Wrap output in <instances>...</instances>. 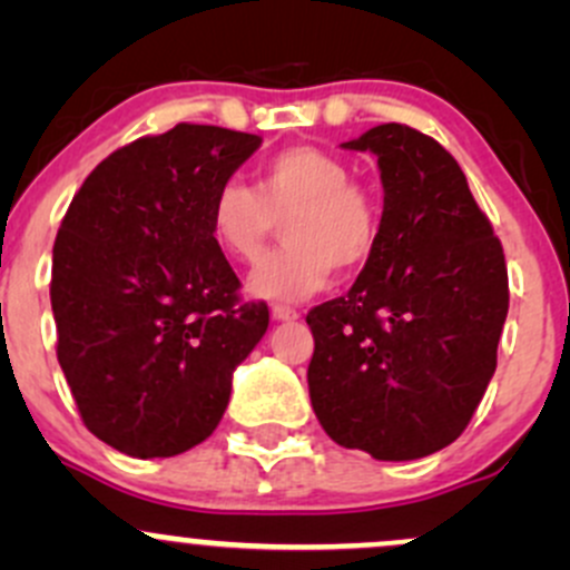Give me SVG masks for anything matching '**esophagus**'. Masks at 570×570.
<instances>
[{
  "mask_svg": "<svg viewBox=\"0 0 570 570\" xmlns=\"http://www.w3.org/2000/svg\"><path fill=\"white\" fill-rule=\"evenodd\" d=\"M301 314L295 312V308H286V306H275L273 308V320L275 322H295Z\"/></svg>",
  "mask_w": 570,
  "mask_h": 570,
  "instance_id": "esophagus-1",
  "label": "esophagus"
}]
</instances>
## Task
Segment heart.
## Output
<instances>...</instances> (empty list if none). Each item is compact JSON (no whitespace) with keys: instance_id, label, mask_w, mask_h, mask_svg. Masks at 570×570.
<instances>
[{"instance_id":"heart-1","label":"heart","mask_w":570,"mask_h":570,"mask_svg":"<svg viewBox=\"0 0 570 570\" xmlns=\"http://www.w3.org/2000/svg\"><path fill=\"white\" fill-rule=\"evenodd\" d=\"M347 165L312 146L275 154L258 168L256 193L228 178L209 200V232L228 258L256 264L284 222L286 248L250 278L256 297L301 303L325 289L333 269H355L381 237V209Z\"/></svg>"}]
</instances>
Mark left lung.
I'll list each match as a JSON object with an SVG mask.
<instances>
[{
    "mask_svg": "<svg viewBox=\"0 0 570 570\" xmlns=\"http://www.w3.org/2000/svg\"><path fill=\"white\" fill-rule=\"evenodd\" d=\"M381 237L350 292L308 312V394L322 430L375 461L450 446L474 416L508 320V267L461 165L433 137L372 126Z\"/></svg>",
    "mask_w": 570,
    "mask_h": 570,
    "instance_id": "1",
    "label": "left lung"
}]
</instances>
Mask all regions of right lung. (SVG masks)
<instances>
[{"label": "right lung", "mask_w": 570, "mask_h": 570, "mask_svg": "<svg viewBox=\"0 0 570 570\" xmlns=\"http://www.w3.org/2000/svg\"><path fill=\"white\" fill-rule=\"evenodd\" d=\"M258 135L178 124L109 154L73 195L51 256L57 361L82 422L131 458L209 439L234 370L267 333L264 303L209 232V200Z\"/></svg>", "instance_id": "right-lung-1"}]
</instances>
